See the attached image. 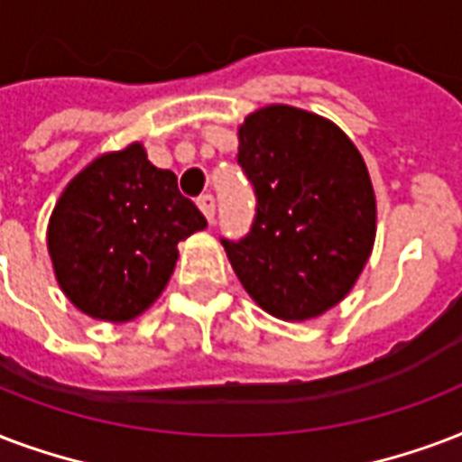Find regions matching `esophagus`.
Masks as SVG:
<instances>
[{"label":"esophagus","mask_w":462,"mask_h":462,"mask_svg":"<svg viewBox=\"0 0 462 462\" xmlns=\"http://www.w3.org/2000/svg\"><path fill=\"white\" fill-rule=\"evenodd\" d=\"M199 208H200V213L206 216L208 223L213 225V220H216V199H213V196H200Z\"/></svg>","instance_id":"obj_1"}]
</instances>
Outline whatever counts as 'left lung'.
Returning <instances> with one entry per match:
<instances>
[{
  "label": "left lung",
  "mask_w": 462,
  "mask_h": 462,
  "mask_svg": "<svg viewBox=\"0 0 462 462\" xmlns=\"http://www.w3.org/2000/svg\"><path fill=\"white\" fill-rule=\"evenodd\" d=\"M237 162L254 184L256 217L225 252L249 298L305 322L356 286L375 242V191L351 137L288 104L256 108L237 128Z\"/></svg>",
  "instance_id": "1"
}]
</instances>
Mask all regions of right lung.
I'll return each instance as SVG.
<instances>
[{
	"mask_svg": "<svg viewBox=\"0 0 462 462\" xmlns=\"http://www.w3.org/2000/svg\"><path fill=\"white\" fill-rule=\"evenodd\" d=\"M206 227L174 171L130 143L98 154L62 189L48 254L67 300L91 319L123 325L152 308L174 273L179 242Z\"/></svg>",
	"mask_w": 462,
	"mask_h": 462,
	"instance_id": "1",
	"label": "right lung"
}]
</instances>
